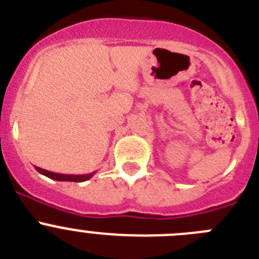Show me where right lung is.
Listing matches in <instances>:
<instances>
[{
  "mask_svg": "<svg viewBox=\"0 0 259 259\" xmlns=\"http://www.w3.org/2000/svg\"><path fill=\"white\" fill-rule=\"evenodd\" d=\"M35 170H37L39 174H42V175H45V176H47V178L52 179V180H56V181H72V183H83V181L89 180V179H91L92 176H93L94 174H96V171H94V172L85 174V175H67V174L51 172V171L43 170V168L37 167V166H35Z\"/></svg>",
  "mask_w": 259,
  "mask_h": 259,
  "instance_id": "1",
  "label": "right lung"
}]
</instances>
